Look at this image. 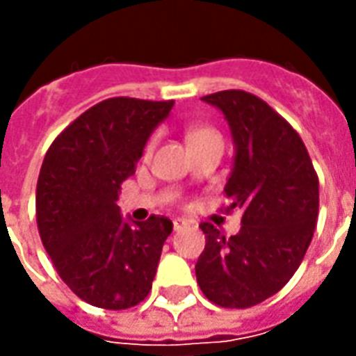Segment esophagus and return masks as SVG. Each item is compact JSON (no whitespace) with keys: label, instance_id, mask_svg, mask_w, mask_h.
<instances>
[{"label":"esophagus","instance_id":"34e87169","mask_svg":"<svg viewBox=\"0 0 356 356\" xmlns=\"http://www.w3.org/2000/svg\"><path fill=\"white\" fill-rule=\"evenodd\" d=\"M186 225H188L186 219H181V217H175V219H173V229H175V231L183 229V227H186Z\"/></svg>","mask_w":356,"mask_h":356}]
</instances>
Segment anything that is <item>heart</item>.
<instances>
[{
  "label": "heart",
  "mask_w": 356,
  "mask_h": 356,
  "mask_svg": "<svg viewBox=\"0 0 356 356\" xmlns=\"http://www.w3.org/2000/svg\"><path fill=\"white\" fill-rule=\"evenodd\" d=\"M209 139H221V135H219L213 127H191V129L186 131V140H188L191 147ZM148 150H150V145L147 147V152Z\"/></svg>",
  "instance_id": "b5f03b06"
}]
</instances>
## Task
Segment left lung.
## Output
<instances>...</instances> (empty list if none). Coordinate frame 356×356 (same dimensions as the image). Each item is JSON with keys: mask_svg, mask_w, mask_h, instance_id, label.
<instances>
[{"mask_svg": "<svg viewBox=\"0 0 356 356\" xmlns=\"http://www.w3.org/2000/svg\"><path fill=\"white\" fill-rule=\"evenodd\" d=\"M221 110L236 145L225 208L242 209V229L225 236L202 223L196 263L202 293L225 309H248L282 290L305 257L318 219V175L299 133L242 89L202 97Z\"/></svg>", "mask_w": 356, "mask_h": 356, "instance_id": "left-lung-1", "label": "left lung"}]
</instances>
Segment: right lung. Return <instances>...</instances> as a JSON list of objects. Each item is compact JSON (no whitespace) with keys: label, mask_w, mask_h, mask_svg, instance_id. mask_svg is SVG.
<instances>
[{"label":"right lung","mask_w":356,"mask_h":356,"mask_svg":"<svg viewBox=\"0 0 356 356\" xmlns=\"http://www.w3.org/2000/svg\"><path fill=\"white\" fill-rule=\"evenodd\" d=\"M175 101L112 97L76 118L51 143L35 188V219L53 267L89 305L122 311L152 288L173 223H124L118 193L150 133Z\"/></svg>","instance_id":"right-lung-1"}]
</instances>
